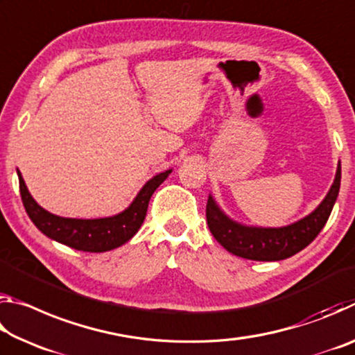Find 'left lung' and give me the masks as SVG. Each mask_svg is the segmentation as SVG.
Returning <instances> with one entry per match:
<instances>
[{
    "label": "left lung",
    "mask_w": 355,
    "mask_h": 355,
    "mask_svg": "<svg viewBox=\"0 0 355 355\" xmlns=\"http://www.w3.org/2000/svg\"><path fill=\"white\" fill-rule=\"evenodd\" d=\"M341 164L326 199L313 213L296 224L282 228H257L239 225L220 211L211 197L207 203V222L211 235L222 248L236 257L257 261H277L291 257L313 241L326 225L340 191Z\"/></svg>",
    "instance_id": "obj_1"
}]
</instances>
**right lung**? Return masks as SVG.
Masks as SVG:
<instances>
[{"label": "right lung", "instance_id": "obj_1", "mask_svg": "<svg viewBox=\"0 0 355 355\" xmlns=\"http://www.w3.org/2000/svg\"><path fill=\"white\" fill-rule=\"evenodd\" d=\"M169 173L171 171H166L153 177L146 183L133 203L123 213L105 219L59 218L35 203L20 172L19 183L23 205H25L29 219L44 235L76 250L106 252L125 244L136 235L146 219L150 197Z\"/></svg>", "mask_w": 355, "mask_h": 355}]
</instances>
